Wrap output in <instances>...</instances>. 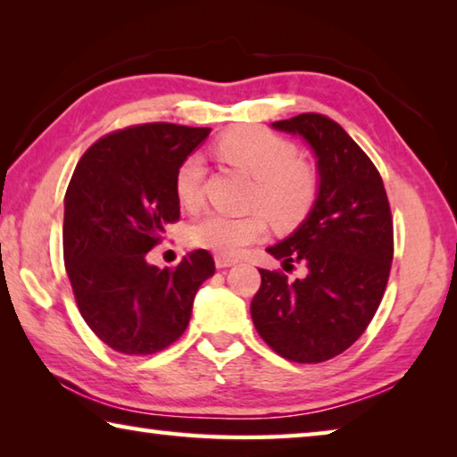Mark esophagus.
Here are the masks:
<instances>
[{"instance_id": "obj_1", "label": "esophagus", "mask_w": 457, "mask_h": 457, "mask_svg": "<svg viewBox=\"0 0 457 457\" xmlns=\"http://www.w3.org/2000/svg\"><path fill=\"white\" fill-rule=\"evenodd\" d=\"M234 264H236V260L226 258V256H215V266H218V268H229Z\"/></svg>"}]
</instances>
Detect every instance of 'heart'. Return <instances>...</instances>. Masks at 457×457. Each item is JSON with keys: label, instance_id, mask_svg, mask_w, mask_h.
<instances>
[{"label": "heart", "instance_id": "obj_1", "mask_svg": "<svg viewBox=\"0 0 457 457\" xmlns=\"http://www.w3.org/2000/svg\"><path fill=\"white\" fill-rule=\"evenodd\" d=\"M215 153L228 163L244 169L256 179L252 204L262 207L278 226L290 228L312 210L320 189L319 171L298 159V151L284 137L262 127H236L215 141ZM204 161L187 154L175 171L173 191L185 210H197L204 199ZM264 212L234 218L210 212L187 229L191 245L204 247L218 256H237L245 245L266 236Z\"/></svg>", "mask_w": 457, "mask_h": 457}]
</instances>
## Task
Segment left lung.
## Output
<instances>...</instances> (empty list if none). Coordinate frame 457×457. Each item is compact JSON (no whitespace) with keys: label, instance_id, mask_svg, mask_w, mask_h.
Instances as JSON below:
<instances>
[{"label":"left lung","instance_id":"8db88e82","mask_svg":"<svg viewBox=\"0 0 457 457\" xmlns=\"http://www.w3.org/2000/svg\"><path fill=\"white\" fill-rule=\"evenodd\" d=\"M272 127L303 135L312 146L320 189L303 226L268 247L286 272L303 264L306 276L288 280L282 270H260L250 312L280 357L324 362L349 349L381 304L393 262V215L373 161L338 122L303 112Z\"/></svg>","mask_w":457,"mask_h":457}]
</instances>
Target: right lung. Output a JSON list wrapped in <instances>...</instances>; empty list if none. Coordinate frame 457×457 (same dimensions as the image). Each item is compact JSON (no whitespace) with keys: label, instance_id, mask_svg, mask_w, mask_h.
Segmentation results:
<instances>
[{"label":"right lung","instance_id":"add662e5","mask_svg":"<svg viewBox=\"0 0 457 457\" xmlns=\"http://www.w3.org/2000/svg\"><path fill=\"white\" fill-rule=\"evenodd\" d=\"M212 129L145 122L108 133L82 154L64 197V264L82 319L122 354H154L187 328L215 262L193 250L175 268L146 264L179 221L173 179Z\"/></svg>","mask_w":457,"mask_h":457}]
</instances>
